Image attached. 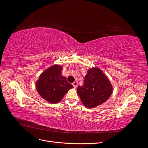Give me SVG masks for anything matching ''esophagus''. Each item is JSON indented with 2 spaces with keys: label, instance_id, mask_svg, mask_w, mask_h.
Returning <instances> with one entry per match:
<instances>
[{
  "label": "esophagus",
  "instance_id": "34e87169",
  "mask_svg": "<svg viewBox=\"0 0 148 148\" xmlns=\"http://www.w3.org/2000/svg\"><path fill=\"white\" fill-rule=\"evenodd\" d=\"M73 86L75 87V88H77L78 86V82H74L73 83Z\"/></svg>",
  "mask_w": 148,
  "mask_h": 148
}]
</instances>
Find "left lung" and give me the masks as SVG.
<instances>
[{
  "instance_id": "obj_1",
  "label": "left lung",
  "mask_w": 148,
  "mask_h": 148,
  "mask_svg": "<svg viewBox=\"0 0 148 148\" xmlns=\"http://www.w3.org/2000/svg\"><path fill=\"white\" fill-rule=\"evenodd\" d=\"M112 89L109 79L102 71L92 68L88 70L83 85L78 87L77 92L85 107L93 108L108 99Z\"/></svg>"
}]
</instances>
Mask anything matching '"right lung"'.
<instances>
[{"instance_id":"1","label":"right lung","mask_w":148,"mask_h":148,"mask_svg":"<svg viewBox=\"0 0 148 148\" xmlns=\"http://www.w3.org/2000/svg\"><path fill=\"white\" fill-rule=\"evenodd\" d=\"M62 68L54 65L40 75L36 83V89L39 95L51 103H57L62 100L72 85L68 83L61 75Z\"/></svg>"}]
</instances>
